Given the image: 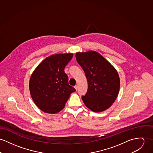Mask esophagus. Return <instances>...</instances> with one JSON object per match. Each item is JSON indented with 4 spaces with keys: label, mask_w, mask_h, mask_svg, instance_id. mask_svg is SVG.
I'll use <instances>...</instances> for the list:
<instances>
[{
    "label": "esophagus",
    "mask_w": 153,
    "mask_h": 153,
    "mask_svg": "<svg viewBox=\"0 0 153 153\" xmlns=\"http://www.w3.org/2000/svg\"><path fill=\"white\" fill-rule=\"evenodd\" d=\"M74 88H75L76 90H77V89H78V85H75V86H74Z\"/></svg>",
    "instance_id": "1"
}]
</instances>
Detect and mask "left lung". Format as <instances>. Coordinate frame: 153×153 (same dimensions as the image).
I'll return each mask as SVG.
<instances>
[{
	"instance_id": "left-lung-1",
	"label": "left lung",
	"mask_w": 153,
	"mask_h": 153,
	"mask_svg": "<svg viewBox=\"0 0 153 153\" xmlns=\"http://www.w3.org/2000/svg\"><path fill=\"white\" fill-rule=\"evenodd\" d=\"M76 57L87 80V91L82 97L85 105L97 113L107 110L119 94L120 80L117 71L97 51L77 52Z\"/></svg>"
}]
</instances>
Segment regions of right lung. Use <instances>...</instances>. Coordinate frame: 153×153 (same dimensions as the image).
Returning <instances> with one entry per match:
<instances>
[{"mask_svg": "<svg viewBox=\"0 0 153 153\" xmlns=\"http://www.w3.org/2000/svg\"><path fill=\"white\" fill-rule=\"evenodd\" d=\"M73 53L53 54L34 69L29 80L31 97L42 111L56 114L61 111L75 88L68 85L65 68Z\"/></svg>", "mask_w": 153, "mask_h": 153, "instance_id": "obj_1", "label": "right lung"}]
</instances>
